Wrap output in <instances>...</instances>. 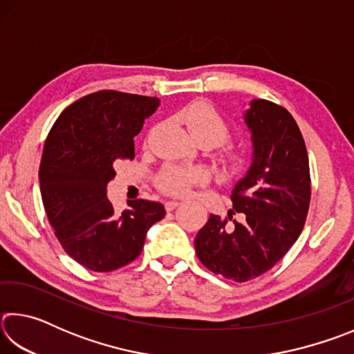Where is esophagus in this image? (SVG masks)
Wrapping results in <instances>:
<instances>
[{
    "mask_svg": "<svg viewBox=\"0 0 354 354\" xmlns=\"http://www.w3.org/2000/svg\"><path fill=\"white\" fill-rule=\"evenodd\" d=\"M179 205H181V203H179V201H167L165 203V209H167V211H173V209H176Z\"/></svg>",
    "mask_w": 354,
    "mask_h": 354,
    "instance_id": "esophagus-1",
    "label": "esophagus"
}]
</instances>
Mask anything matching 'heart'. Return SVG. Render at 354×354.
<instances>
[{"mask_svg":"<svg viewBox=\"0 0 354 354\" xmlns=\"http://www.w3.org/2000/svg\"><path fill=\"white\" fill-rule=\"evenodd\" d=\"M176 118L189 128L194 139L205 147H217L231 137V123L209 101H194L176 112ZM220 159L230 171L242 170L247 164V154L237 148H226ZM207 181L206 170L198 167L167 164L156 178L158 187L167 195L185 196L195 185Z\"/></svg>","mask_w":354,"mask_h":354,"instance_id":"b5f03b06","label":"heart"}]
</instances>
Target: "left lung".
Segmentation results:
<instances>
[{"label":"left lung","instance_id":"left-lung-1","mask_svg":"<svg viewBox=\"0 0 354 354\" xmlns=\"http://www.w3.org/2000/svg\"><path fill=\"white\" fill-rule=\"evenodd\" d=\"M254 145L247 176L232 189L227 217L211 214L195 239L203 266L236 283L254 279L283 259L301 234L310 201L309 159L289 111L253 100L245 113ZM243 213L242 224L232 220Z\"/></svg>","mask_w":354,"mask_h":354}]
</instances>
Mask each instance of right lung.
Masks as SVG:
<instances>
[{
	"mask_svg": "<svg viewBox=\"0 0 354 354\" xmlns=\"http://www.w3.org/2000/svg\"><path fill=\"white\" fill-rule=\"evenodd\" d=\"M159 98L100 91L65 109L48 134L39 170L48 221L71 259L112 272L142 253L147 231L164 218L160 203L136 200L113 212L106 189L118 160L134 159V137Z\"/></svg>",
	"mask_w": 354,
	"mask_h": 354,
	"instance_id": "1",
	"label": "right lung"
}]
</instances>
